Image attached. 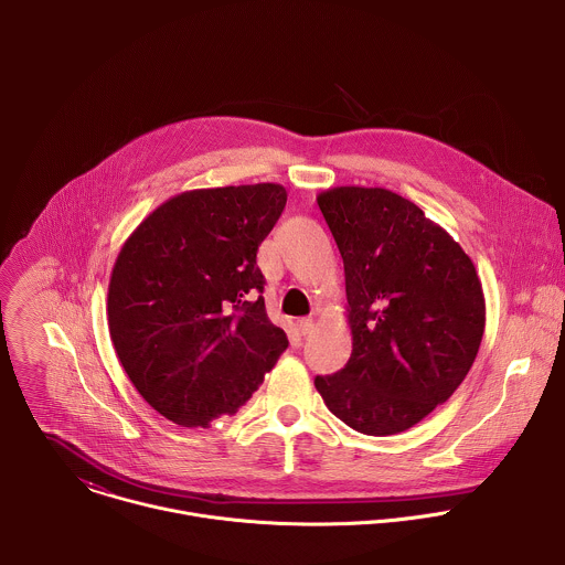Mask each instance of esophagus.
I'll list each match as a JSON object with an SVG mask.
<instances>
[{"label":"esophagus","mask_w":565,"mask_h":565,"mask_svg":"<svg viewBox=\"0 0 565 565\" xmlns=\"http://www.w3.org/2000/svg\"><path fill=\"white\" fill-rule=\"evenodd\" d=\"M296 326H298L300 334H305V337H307V334H311V332H313V326H316V323H313L311 318H300V320L296 322Z\"/></svg>","instance_id":"obj_1"}]
</instances>
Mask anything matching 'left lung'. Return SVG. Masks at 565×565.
<instances>
[{
    "label": "left lung",
    "mask_w": 565,
    "mask_h": 565,
    "mask_svg": "<svg viewBox=\"0 0 565 565\" xmlns=\"http://www.w3.org/2000/svg\"><path fill=\"white\" fill-rule=\"evenodd\" d=\"M318 204L343 258L352 354L316 387L350 428L403 433L468 376L483 339L481 278L459 243L390 189L334 186Z\"/></svg>",
    "instance_id": "1"
}]
</instances>
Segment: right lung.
Segmentation results:
<instances>
[{"label":"right lung","mask_w":565,"mask_h":565,"mask_svg":"<svg viewBox=\"0 0 565 565\" xmlns=\"http://www.w3.org/2000/svg\"><path fill=\"white\" fill-rule=\"evenodd\" d=\"M285 204L276 182L193 189L121 245L108 282L110 339L137 392L173 424L206 428L235 415L287 350L256 267Z\"/></svg>","instance_id":"obj_1"}]
</instances>
